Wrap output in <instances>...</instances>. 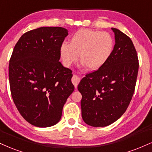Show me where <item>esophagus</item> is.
Instances as JSON below:
<instances>
[{
    "mask_svg": "<svg viewBox=\"0 0 152 152\" xmlns=\"http://www.w3.org/2000/svg\"><path fill=\"white\" fill-rule=\"evenodd\" d=\"M71 81H72L73 84L74 85L75 88H76L77 87L78 83L80 82V78L78 77V76H76V75H74L72 77V79H71Z\"/></svg>",
    "mask_w": 152,
    "mask_h": 152,
    "instance_id": "obj_1",
    "label": "esophagus"
}]
</instances>
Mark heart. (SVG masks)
<instances>
[{
  "label": "heart",
  "mask_w": 152,
  "mask_h": 152,
  "mask_svg": "<svg viewBox=\"0 0 152 152\" xmlns=\"http://www.w3.org/2000/svg\"><path fill=\"white\" fill-rule=\"evenodd\" d=\"M114 48V39L106 32L81 29L71 36L70 44L63 43L60 55L64 65L69 66L78 58L90 70H97L107 62Z\"/></svg>",
  "instance_id": "b5f03b06"
}]
</instances>
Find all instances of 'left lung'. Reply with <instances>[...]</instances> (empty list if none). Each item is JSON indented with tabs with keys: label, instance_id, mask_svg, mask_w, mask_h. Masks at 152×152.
Instances as JSON below:
<instances>
[{
	"label": "left lung",
	"instance_id": "left-lung-1",
	"mask_svg": "<svg viewBox=\"0 0 152 152\" xmlns=\"http://www.w3.org/2000/svg\"><path fill=\"white\" fill-rule=\"evenodd\" d=\"M115 45L103 66L86 75L78 86L82 95L83 121L105 127L125 113L134 94L139 69L136 49L128 36L116 28Z\"/></svg>",
	"mask_w": 152,
	"mask_h": 152
}]
</instances>
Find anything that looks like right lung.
Here are the masks:
<instances>
[{"label":"right lung","instance_id":"add662e5","mask_svg":"<svg viewBox=\"0 0 152 152\" xmlns=\"http://www.w3.org/2000/svg\"><path fill=\"white\" fill-rule=\"evenodd\" d=\"M68 30L42 27L21 36L9 63V82L13 102L20 114L31 125H56L74 90L72 71L58 61L60 47Z\"/></svg>","mask_w":152,"mask_h":152}]
</instances>
